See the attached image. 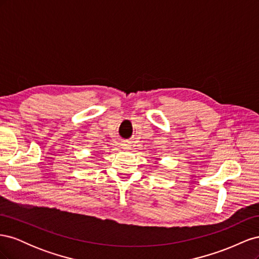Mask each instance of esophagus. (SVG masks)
Instances as JSON below:
<instances>
[{
	"mask_svg": "<svg viewBox=\"0 0 259 259\" xmlns=\"http://www.w3.org/2000/svg\"><path fill=\"white\" fill-rule=\"evenodd\" d=\"M122 146H123V148L125 149V150H128V149H130V145L128 144H123Z\"/></svg>",
	"mask_w": 259,
	"mask_h": 259,
	"instance_id": "1",
	"label": "esophagus"
}]
</instances>
